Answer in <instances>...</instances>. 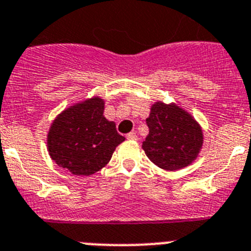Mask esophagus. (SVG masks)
<instances>
[{"label": "esophagus", "instance_id": "34e87169", "mask_svg": "<svg viewBox=\"0 0 251 251\" xmlns=\"http://www.w3.org/2000/svg\"><path fill=\"white\" fill-rule=\"evenodd\" d=\"M127 138L132 139V141H137V138H138V137H137L136 132H130V133H128V134H127Z\"/></svg>", "mask_w": 251, "mask_h": 251}]
</instances>
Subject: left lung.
Instances as JSON below:
<instances>
[{"instance_id":"8db88e82","label":"left lung","mask_w":251,"mask_h":251,"mask_svg":"<svg viewBox=\"0 0 251 251\" xmlns=\"http://www.w3.org/2000/svg\"><path fill=\"white\" fill-rule=\"evenodd\" d=\"M148 133L142 148L148 158L163 170L188 166L202 146V130L191 115L175 104H153L146 121Z\"/></svg>"}]
</instances>
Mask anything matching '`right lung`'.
Listing matches in <instances>:
<instances>
[{"label": "right lung", "mask_w": 251, "mask_h": 251, "mask_svg": "<svg viewBox=\"0 0 251 251\" xmlns=\"http://www.w3.org/2000/svg\"><path fill=\"white\" fill-rule=\"evenodd\" d=\"M100 98L73 105L52 122L48 148L56 165L77 176H89L110 161L115 147L124 141L114 122L103 115Z\"/></svg>", "instance_id": "1"}]
</instances>
